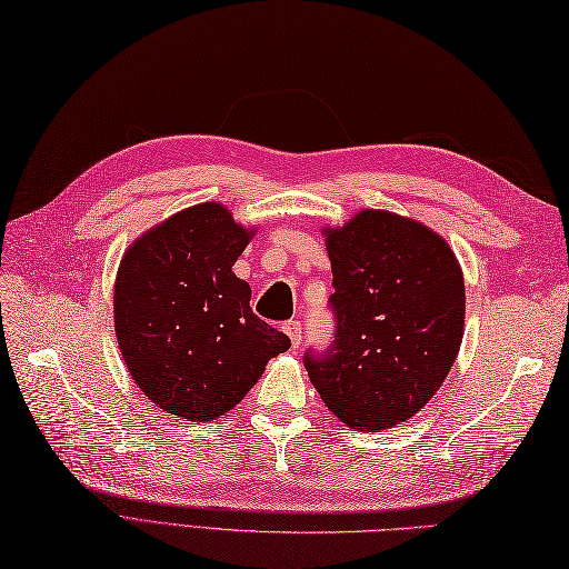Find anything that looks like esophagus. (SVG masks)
<instances>
[{
    "instance_id": "34e87169",
    "label": "esophagus",
    "mask_w": 569,
    "mask_h": 569,
    "mask_svg": "<svg viewBox=\"0 0 569 569\" xmlns=\"http://www.w3.org/2000/svg\"><path fill=\"white\" fill-rule=\"evenodd\" d=\"M282 328L289 336V340H292L295 348H299V345H301V321H287Z\"/></svg>"
}]
</instances>
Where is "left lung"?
<instances>
[{
	"label": "left lung",
	"instance_id": "8db88e82",
	"mask_svg": "<svg viewBox=\"0 0 569 569\" xmlns=\"http://www.w3.org/2000/svg\"><path fill=\"white\" fill-rule=\"evenodd\" d=\"M323 233L336 340L303 367L345 425L389 429L427 406L459 355L461 266L439 233L393 212L362 210Z\"/></svg>",
	"mask_w": 569,
	"mask_h": 569
}]
</instances>
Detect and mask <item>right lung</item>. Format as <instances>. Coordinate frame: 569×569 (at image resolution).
<instances>
[{"instance_id": "1", "label": "right lung", "mask_w": 569, "mask_h": 569, "mask_svg": "<svg viewBox=\"0 0 569 569\" xmlns=\"http://www.w3.org/2000/svg\"><path fill=\"white\" fill-rule=\"evenodd\" d=\"M253 231L219 202L161 221L124 251L113 292L130 377L161 410L210 422L253 389L289 338L260 321L231 272Z\"/></svg>"}]
</instances>
